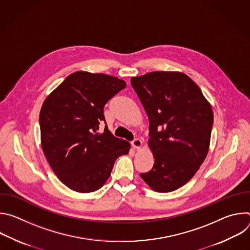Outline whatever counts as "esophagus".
Wrapping results in <instances>:
<instances>
[{"label": "esophagus", "mask_w": 250, "mask_h": 250, "mask_svg": "<svg viewBox=\"0 0 250 250\" xmlns=\"http://www.w3.org/2000/svg\"><path fill=\"white\" fill-rule=\"evenodd\" d=\"M131 146H133V148L139 149L142 146V141L139 138H135L131 141Z\"/></svg>", "instance_id": "esophagus-1"}]
</instances>
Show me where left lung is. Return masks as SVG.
<instances>
[{
    "instance_id": "left-lung-1",
    "label": "left lung",
    "mask_w": 250,
    "mask_h": 250,
    "mask_svg": "<svg viewBox=\"0 0 250 250\" xmlns=\"http://www.w3.org/2000/svg\"><path fill=\"white\" fill-rule=\"evenodd\" d=\"M130 83L149 121L152 169L140 177L153 191L167 193L190 181L207 157L213 122L199 86L177 71H155Z\"/></svg>"
}]
</instances>
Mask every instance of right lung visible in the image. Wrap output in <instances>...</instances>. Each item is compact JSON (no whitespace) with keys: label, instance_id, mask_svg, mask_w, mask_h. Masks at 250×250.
I'll use <instances>...</instances> for the list:
<instances>
[{"label":"right lung","instance_id":"obj_1","mask_svg":"<svg viewBox=\"0 0 250 250\" xmlns=\"http://www.w3.org/2000/svg\"><path fill=\"white\" fill-rule=\"evenodd\" d=\"M125 86L114 76L77 71L44 100L40 114L42 147L69 189L84 194L99 190L117 158L128 153V141L115 137L108 126L99 131L104 104Z\"/></svg>","mask_w":250,"mask_h":250}]
</instances>
